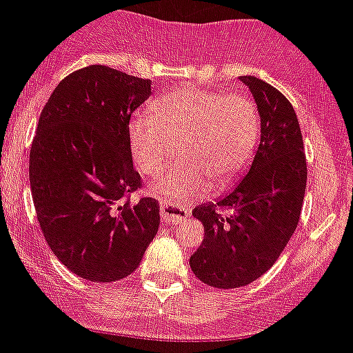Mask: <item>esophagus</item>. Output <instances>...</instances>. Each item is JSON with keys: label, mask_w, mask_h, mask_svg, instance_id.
<instances>
[{"label": "esophagus", "mask_w": 353, "mask_h": 353, "mask_svg": "<svg viewBox=\"0 0 353 353\" xmlns=\"http://www.w3.org/2000/svg\"><path fill=\"white\" fill-rule=\"evenodd\" d=\"M188 216V206L183 202L176 201H161V220L165 225L177 223Z\"/></svg>", "instance_id": "esophagus-1"}]
</instances>
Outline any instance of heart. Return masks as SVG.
I'll list each match as a JSON object with an SVG mask.
<instances>
[{"instance_id": "1", "label": "heart", "mask_w": 353, "mask_h": 353, "mask_svg": "<svg viewBox=\"0 0 353 353\" xmlns=\"http://www.w3.org/2000/svg\"><path fill=\"white\" fill-rule=\"evenodd\" d=\"M131 154L140 172L156 176L177 154L161 188L190 197L216 185H231L252 159L259 139V112L249 96L185 88L152 103L128 128Z\"/></svg>"}]
</instances>
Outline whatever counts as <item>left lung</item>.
<instances>
[{
  "label": "left lung",
  "instance_id": "1",
  "mask_svg": "<svg viewBox=\"0 0 353 353\" xmlns=\"http://www.w3.org/2000/svg\"><path fill=\"white\" fill-rule=\"evenodd\" d=\"M261 115V142L247 176L216 204L192 211L204 241L190 257L192 272L219 290L247 286L268 272L300 220L307 183L299 119L284 94L254 76H241ZM231 209V215L223 211Z\"/></svg>",
  "mask_w": 353,
  "mask_h": 353
}]
</instances>
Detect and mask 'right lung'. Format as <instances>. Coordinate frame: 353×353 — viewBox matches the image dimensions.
<instances>
[{
	"label": "right lung",
	"instance_id": "add662e5",
	"mask_svg": "<svg viewBox=\"0 0 353 353\" xmlns=\"http://www.w3.org/2000/svg\"><path fill=\"white\" fill-rule=\"evenodd\" d=\"M151 79L106 65L74 70L49 96L30 149L37 220L54 256L92 283H115L139 268L158 232L152 197L133 168L131 113Z\"/></svg>",
	"mask_w": 353,
	"mask_h": 353
}]
</instances>
